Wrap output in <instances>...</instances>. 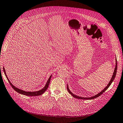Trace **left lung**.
I'll list each match as a JSON object with an SVG mask.
<instances>
[{"instance_id":"1","label":"left lung","mask_w":123,"mask_h":123,"mask_svg":"<svg viewBox=\"0 0 123 123\" xmlns=\"http://www.w3.org/2000/svg\"><path fill=\"white\" fill-rule=\"evenodd\" d=\"M117 60H116V65H115V70H114V73H113V76H112V78H111V80L110 81V82H109V83L108 84V85H107V86L105 88V89H104L102 91H101V92L100 93H99L98 94H96V95H95V96H94L93 97H90V98H84V97H79V96H76V95H75V94H74L73 93H72L71 92H70V90H69V89H68V85L67 86V89H68V92L70 93L71 95L73 96V97H74V98H77V99H87V100H91V99H94V98H97V97H98L99 96H101V94L105 92V91L108 88L110 87V86L111 85V84H112V83L113 82V81L114 80V78H115V76H116V72H117Z\"/></svg>"}]
</instances>
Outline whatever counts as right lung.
<instances>
[{"label":"right lung","instance_id":"1","mask_svg":"<svg viewBox=\"0 0 123 123\" xmlns=\"http://www.w3.org/2000/svg\"><path fill=\"white\" fill-rule=\"evenodd\" d=\"M3 69H4V72L5 73V74L6 75V77H7V80L9 81V84H10L11 85V86H12V87L13 88V89L14 90L16 91L17 92H18V93H21L22 94H23V95H25V96H40V95H42V94H43V92H46V90L47 89V88H48V87L49 86V83H50V79H51V77L52 76V75H51V76H50V77L49 78V79L48 80V81H47V82L46 84V85L45 86V87H43V88L42 89H41L39 91H37V92H25V91L23 90H21V89H20L18 88L14 87L13 85H12L11 82L10 81V80H9L8 78V77L7 76V74H6V71H5V69L4 68H3Z\"/></svg>","mask_w":123,"mask_h":123}]
</instances>
